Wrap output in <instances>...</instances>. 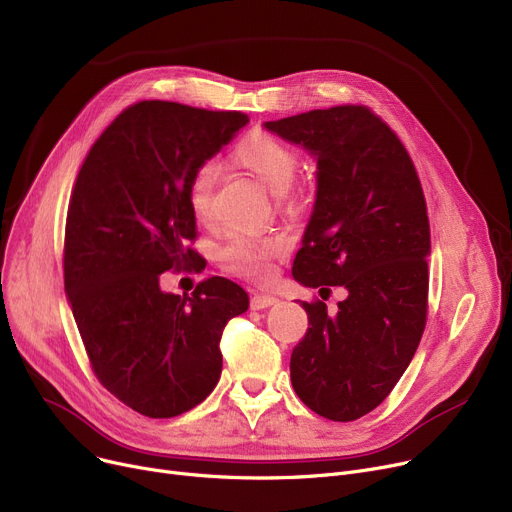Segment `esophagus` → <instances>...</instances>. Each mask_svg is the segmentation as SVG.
<instances>
[{"instance_id":"esophagus-1","label":"esophagus","mask_w":512,"mask_h":512,"mask_svg":"<svg viewBox=\"0 0 512 512\" xmlns=\"http://www.w3.org/2000/svg\"><path fill=\"white\" fill-rule=\"evenodd\" d=\"M274 303H278V299L270 297V294H253V297H251V309L253 311L267 309V307H272Z\"/></svg>"}]
</instances>
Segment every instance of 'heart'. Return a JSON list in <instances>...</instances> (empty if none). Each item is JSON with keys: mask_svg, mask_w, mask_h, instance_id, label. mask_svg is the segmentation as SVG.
<instances>
[{"mask_svg": "<svg viewBox=\"0 0 512 512\" xmlns=\"http://www.w3.org/2000/svg\"><path fill=\"white\" fill-rule=\"evenodd\" d=\"M232 157L240 168H245L267 188L276 191L278 201L286 211L299 213L309 205L313 195L311 182L292 180L299 170V153L276 134L265 130L251 132L247 139H242L234 147ZM213 191L215 170L205 164L188 182V201H191L195 218L201 224L213 222ZM284 251L286 242L282 236L236 234L224 245L220 261L234 276L265 282L274 272V259Z\"/></svg>", "mask_w": 512, "mask_h": 512, "instance_id": "1", "label": "heart"}]
</instances>
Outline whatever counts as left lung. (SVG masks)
Masks as SVG:
<instances>
[{
    "label": "left lung",
    "instance_id": "left-lung-1",
    "mask_svg": "<svg viewBox=\"0 0 512 512\" xmlns=\"http://www.w3.org/2000/svg\"><path fill=\"white\" fill-rule=\"evenodd\" d=\"M265 128L317 157V199L292 276L348 297L328 315L303 303L309 328L294 346V392L317 415L355 421L392 392L427 321L429 220L398 134L367 105L311 110Z\"/></svg>",
    "mask_w": 512,
    "mask_h": 512
}]
</instances>
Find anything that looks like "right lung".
Wrapping results in <instances>:
<instances>
[{
  "instance_id": "right-lung-1",
  "label": "right lung",
  "mask_w": 512,
  "mask_h": 512,
  "mask_svg": "<svg viewBox=\"0 0 512 512\" xmlns=\"http://www.w3.org/2000/svg\"><path fill=\"white\" fill-rule=\"evenodd\" d=\"M249 122L174 101L128 105L89 149L66 215L64 288L95 378L151 419L203 402L222 373L228 321L249 309L213 276L191 297L161 292L164 272H199L188 182Z\"/></svg>"
}]
</instances>
